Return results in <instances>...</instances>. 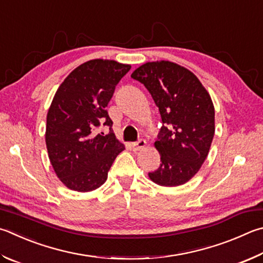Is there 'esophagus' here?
I'll return each instance as SVG.
<instances>
[{"label":"esophagus","instance_id":"esophagus-1","mask_svg":"<svg viewBox=\"0 0 263 263\" xmlns=\"http://www.w3.org/2000/svg\"><path fill=\"white\" fill-rule=\"evenodd\" d=\"M145 146H146V141H145L144 139H139L138 141H136V142H132V144H131L132 149L135 151V152L142 149V148H144Z\"/></svg>","mask_w":263,"mask_h":263}]
</instances>
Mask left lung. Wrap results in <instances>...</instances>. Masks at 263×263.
<instances>
[{"label": "left lung", "mask_w": 263, "mask_h": 263, "mask_svg": "<svg viewBox=\"0 0 263 263\" xmlns=\"http://www.w3.org/2000/svg\"><path fill=\"white\" fill-rule=\"evenodd\" d=\"M131 77L147 88L162 119L155 141L161 164L148 176L162 186L185 184L201 168L212 145L211 95L191 71L169 61L148 62Z\"/></svg>", "instance_id": "8db88e82"}]
</instances>
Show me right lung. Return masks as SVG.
Here are the masks:
<instances>
[{"label":"right lung","instance_id":"obj_1","mask_svg":"<svg viewBox=\"0 0 263 263\" xmlns=\"http://www.w3.org/2000/svg\"><path fill=\"white\" fill-rule=\"evenodd\" d=\"M130 69L115 61H88L65 78L52 99L46 145L57 177L70 190L88 192L100 187L124 151L112 131L107 106ZM101 123L109 127V133L95 135Z\"/></svg>","mask_w":263,"mask_h":263}]
</instances>
